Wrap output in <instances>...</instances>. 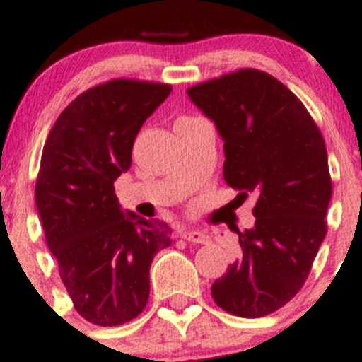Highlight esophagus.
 Instances as JSON below:
<instances>
[{
    "label": "esophagus",
    "instance_id": "esophagus-1",
    "mask_svg": "<svg viewBox=\"0 0 362 362\" xmlns=\"http://www.w3.org/2000/svg\"><path fill=\"white\" fill-rule=\"evenodd\" d=\"M182 238L187 242H194V244H206L210 242V237L203 231H196V230H187L182 233Z\"/></svg>",
    "mask_w": 362,
    "mask_h": 362
}]
</instances>
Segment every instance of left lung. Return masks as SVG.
Instances as JSON below:
<instances>
[{
  "label": "left lung",
  "mask_w": 362,
  "mask_h": 362,
  "mask_svg": "<svg viewBox=\"0 0 362 362\" xmlns=\"http://www.w3.org/2000/svg\"><path fill=\"white\" fill-rule=\"evenodd\" d=\"M187 95L224 139L226 184L244 199L256 194L255 228H237L242 252L214 281L212 297L235 317H265L303 288L327 233L324 136L296 93L262 70L224 74Z\"/></svg>",
  "instance_id": "8db88e82"
}]
</instances>
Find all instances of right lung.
<instances>
[{"label": "right lung", "mask_w": 362, "mask_h": 362, "mask_svg": "<svg viewBox=\"0 0 362 362\" xmlns=\"http://www.w3.org/2000/svg\"><path fill=\"white\" fill-rule=\"evenodd\" d=\"M171 84L111 79L77 95L42 150L35 202L45 242L77 313L115 327L145 310L150 265L171 228L124 214L115 180L131 168L132 145Z\"/></svg>", "instance_id": "add662e5"}]
</instances>
